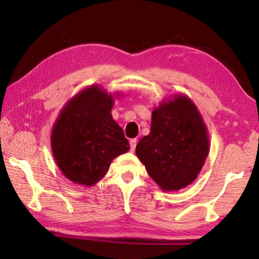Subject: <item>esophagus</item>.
Here are the masks:
<instances>
[{
	"mask_svg": "<svg viewBox=\"0 0 259 259\" xmlns=\"http://www.w3.org/2000/svg\"><path fill=\"white\" fill-rule=\"evenodd\" d=\"M130 151L131 152H135L136 150V145H137V139H130Z\"/></svg>",
	"mask_w": 259,
	"mask_h": 259,
	"instance_id": "1",
	"label": "esophagus"
}]
</instances>
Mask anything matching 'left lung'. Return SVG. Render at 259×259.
<instances>
[{"label": "left lung", "mask_w": 259, "mask_h": 259, "mask_svg": "<svg viewBox=\"0 0 259 259\" xmlns=\"http://www.w3.org/2000/svg\"><path fill=\"white\" fill-rule=\"evenodd\" d=\"M208 129L186 95L164 99L152 112L151 131L139 140L136 154L163 192L195 181L209 154Z\"/></svg>", "instance_id": "8db88e82"}]
</instances>
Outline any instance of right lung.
Listing matches in <instances>:
<instances>
[{
  "mask_svg": "<svg viewBox=\"0 0 259 259\" xmlns=\"http://www.w3.org/2000/svg\"><path fill=\"white\" fill-rule=\"evenodd\" d=\"M120 96L94 84L61 108L51 130V148L59 170L71 182L94 186L107 174L112 161L129 151L123 130L111 113Z\"/></svg>",
  "mask_w": 259,
  "mask_h": 259,
  "instance_id": "1",
  "label": "right lung"
}]
</instances>
